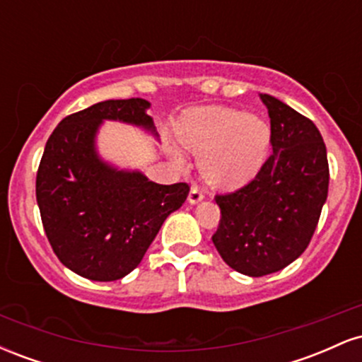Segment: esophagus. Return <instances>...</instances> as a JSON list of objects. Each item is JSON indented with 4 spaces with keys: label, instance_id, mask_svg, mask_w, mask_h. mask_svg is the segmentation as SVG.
<instances>
[{
    "label": "esophagus",
    "instance_id": "34e87169",
    "mask_svg": "<svg viewBox=\"0 0 362 362\" xmlns=\"http://www.w3.org/2000/svg\"><path fill=\"white\" fill-rule=\"evenodd\" d=\"M204 189H201V187H192L189 194V202L190 204H197V202H201L202 199H204Z\"/></svg>",
    "mask_w": 362,
    "mask_h": 362
}]
</instances>
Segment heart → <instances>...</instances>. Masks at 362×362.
<instances>
[{"label":"heart","mask_w":362,"mask_h":362,"mask_svg":"<svg viewBox=\"0 0 362 362\" xmlns=\"http://www.w3.org/2000/svg\"><path fill=\"white\" fill-rule=\"evenodd\" d=\"M178 138L202 155L201 170L211 184L236 189L257 175L271 148V126L259 115L228 107H202L185 115Z\"/></svg>","instance_id":"obj_1"}]
</instances>
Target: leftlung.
Listing matches in <instances>:
<instances>
[{"label": "left lung", "mask_w": 362, "mask_h": 362, "mask_svg": "<svg viewBox=\"0 0 362 362\" xmlns=\"http://www.w3.org/2000/svg\"><path fill=\"white\" fill-rule=\"evenodd\" d=\"M271 117L272 155L242 189L218 194L213 243L236 272L262 277L294 262L310 245L328 194L322 134L300 112L260 95Z\"/></svg>", "instance_id": "obj_1"}]
</instances>
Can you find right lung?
<instances>
[{
	"label": "right lung",
	"instance_id": "obj_1",
	"mask_svg": "<svg viewBox=\"0 0 362 362\" xmlns=\"http://www.w3.org/2000/svg\"><path fill=\"white\" fill-rule=\"evenodd\" d=\"M148 107L143 98L98 102L62 119L45 144L35 180L44 231L57 259L86 279L117 281L134 271L189 195L185 182L155 184L103 163L95 151L105 119L155 132Z\"/></svg>",
	"mask_w": 362,
	"mask_h": 362
}]
</instances>
